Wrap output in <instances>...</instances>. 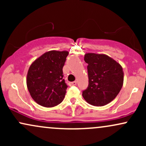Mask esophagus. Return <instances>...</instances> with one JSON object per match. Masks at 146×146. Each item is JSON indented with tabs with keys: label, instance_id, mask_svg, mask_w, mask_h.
Segmentation results:
<instances>
[{
	"label": "esophagus",
	"instance_id": "esophagus-1",
	"mask_svg": "<svg viewBox=\"0 0 146 146\" xmlns=\"http://www.w3.org/2000/svg\"><path fill=\"white\" fill-rule=\"evenodd\" d=\"M76 84H77V82L76 81L70 83V85H71V86H75Z\"/></svg>",
	"mask_w": 146,
	"mask_h": 146
}]
</instances>
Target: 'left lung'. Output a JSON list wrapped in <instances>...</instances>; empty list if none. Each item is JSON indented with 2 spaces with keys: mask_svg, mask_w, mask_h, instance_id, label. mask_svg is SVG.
I'll return each mask as SVG.
<instances>
[{
  "mask_svg": "<svg viewBox=\"0 0 146 146\" xmlns=\"http://www.w3.org/2000/svg\"><path fill=\"white\" fill-rule=\"evenodd\" d=\"M88 86L84 99L90 104L102 106L117 96L123 84V71L119 63L106 54L86 53Z\"/></svg>",
  "mask_w": 146,
  "mask_h": 146,
  "instance_id": "left-lung-1",
  "label": "left lung"
}]
</instances>
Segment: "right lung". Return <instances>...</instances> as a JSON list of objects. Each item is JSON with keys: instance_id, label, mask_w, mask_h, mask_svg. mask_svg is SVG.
Segmentation results:
<instances>
[{"instance_id": "right-lung-1", "label": "right lung", "mask_w": 146, "mask_h": 146, "mask_svg": "<svg viewBox=\"0 0 146 146\" xmlns=\"http://www.w3.org/2000/svg\"><path fill=\"white\" fill-rule=\"evenodd\" d=\"M68 55L67 51L52 50L30 65L27 86L33 100L42 106L53 107L63 101L67 85L62 79V68Z\"/></svg>"}]
</instances>
